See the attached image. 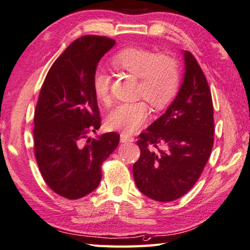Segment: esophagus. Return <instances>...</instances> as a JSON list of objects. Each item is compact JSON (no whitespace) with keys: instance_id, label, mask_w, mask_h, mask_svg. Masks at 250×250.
<instances>
[{"instance_id":"obj_1","label":"esophagus","mask_w":250,"mask_h":250,"mask_svg":"<svg viewBox=\"0 0 250 250\" xmlns=\"http://www.w3.org/2000/svg\"><path fill=\"white\" fill-rule=\"evenodd\" d=\"M133 141H134V137H131V136H128L125 133L121 134V143L126 144V143H133Z\"/></svg>"}]
</instances>
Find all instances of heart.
Wrapping results in <instances>:
<instances>
[{"mask_svg": "<svg viewBox=\"0 0 250 250\" xmlns=\"http://www.w3.org/2000/svg\"><path fill=\"white\" fill-rule=\"evenodd\" d=\"M112 63L139 78L138 96L145 97L154 109L166 107L176 95L180 73L176 61L168 55L159 54L143 48H126L116 53ZM111 78L104 68L96 69L92 87L97 99L104 105L111 103ZM149 119V107L143 100L121 103L113 109L106 119L109 128L131 134L140 128Z\"/></svg>", "mask_w": 250, "mask_h": 250, "instance_id": "b5f03b06", "label": "heart"}]
</instances>
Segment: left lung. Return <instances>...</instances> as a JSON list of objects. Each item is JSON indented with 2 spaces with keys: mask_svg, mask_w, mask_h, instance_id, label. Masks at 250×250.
I'll return each mask as SVG.
<instances>
[{
  "mask_svg": "<svg viewBox=\"0 0 250 250\" xmlns=\"http://www.w3.org/2000/svg\"><path fill=\"white\" fill-rule=\"evenodd\" d=\"M185 73L166 113L137 140L140 158L134 164L136 186L145 196L167 202L181 198L198 181L213 146L211 92L199 64L183 51ZM159 145L165 148L160 149Z\"/></svg>",
  "mask_w": 250,
  "mask_h": 250,
  "instance_id": "8db88e82",
  "label": "left lung"
}]
</instances>
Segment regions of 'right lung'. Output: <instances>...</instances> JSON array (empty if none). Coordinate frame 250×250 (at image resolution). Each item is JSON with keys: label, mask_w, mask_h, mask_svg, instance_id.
Returning <instances> with one entry per match:
<instances>
[{"label": "right lung", "mask_w": 250, "mask_h": 250, "mask_svg": "<svg viewBox=\"0 0 250 250\" xmlns=\"http://www.w3.org/2000/svg\"><path fill=\"white\" fill-rule=\"evenodd\" d=\"M114 44L100 36L75 40L52 65L40 90L34 120L37 163L48 186L67 199L96 189L102 163L120 143L113 131L88 138L101 122L92 77Z\"/></svg>", "instance_id": "1"}]
</instances>
